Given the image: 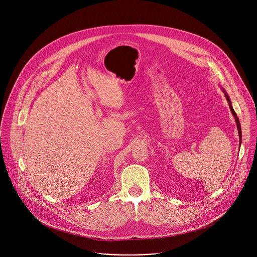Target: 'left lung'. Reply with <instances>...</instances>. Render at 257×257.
I'll use <instances>...</instances> for the list:
<instances>
[{
	"mask_svg": "<svg viewBox=\"0 0 257 257\" xmlns=\"http://www.w3.org/2000/svg\"><path fill=\"white\" fill-rule=\"evenodd\" d=\"M222 90H223V92L225 93V96H226V98H227V101H228V103H229V106H230L231 112H232V114H233V116H234V118H235V121H236V124H237L238 133H239V138H240V141H239V142L241 143V142H242V132H241V125H240L239 119H238V117H237V115H236V113H235V111H234V108H233V106H232V103H231V99H230V97H229L228 93L226 92V90H225L224 88H222Z\"/></svg>",
	"mask_w": 257,
	"mask_h": 257,
	"instance_id": "1",
	"label": "left lung"
}]
</instances>
